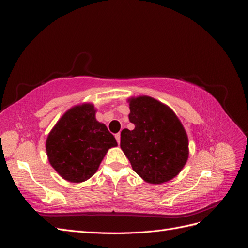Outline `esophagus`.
I'll return each instance as SVG.
<instances>
[{
	"mask_svg": "<svg viewBox=\"0 0 248 248\" xmlns=\"http://www.w3.org/2000/svg\"><path fill=\"white\" fill-rule=\"evenodd\" d=\"M116 140H117V142H118V144H120V140H121V134H120V133H117L116 134Z\"/></svg>",
	"mask_w": 248,
	"mask_h": 248,
	"instance_id": "esophagus-1",
	"label": "esophagus"
}]
</instances>
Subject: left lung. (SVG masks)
<instances>
[{
	"label": "left lung",
	"instance_id": "left-lung-1",
	"mask_svg": "<svg viewBox=\"0 0 248 248\" xmlns=\"http://www.w3.org/2000/svg\"><path fill=\"white\" fill-rule=\"evenodd\" d=\"M134 129H123L121 149L132 170L151 184H162L182 170L189 156L188 137L167 104L150 96L127 99Z\"/></svg>",
	"mask_w": 248,
	"mask_h": 248
}]
</instances>
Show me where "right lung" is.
Instances as JSON below:
<instances>
[{"label": "right lung", "mask_w": 248, "mask_h": 248, "mask_svg": "<svg viewBox=\"0 0 248 248\" xmlns=\"http://www.w3.org/2000/svg\"><path fill=\"white\" fill-rule=\"evenodd\" d=\"M93 103L72 107L49 131L46 149L50 166L64 180L80 183L91 178L118 144L107 126L96 120Z\"/></svg>", "instance_id": "right-lung-1"}]
</instances>
